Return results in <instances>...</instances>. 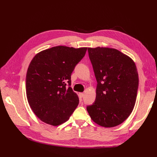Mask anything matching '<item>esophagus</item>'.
I'll use <instances>...</instances> for the list:
<instances>
[{"label":"esophagus","instance_id":"obj_1","mask_svg":"<svg viewBox=\"0 0 157 157\" xmlns=\"http://www.w3.org/2000/svg\"><path fill=\"white\" fill-rule=\"evenodd\" d=\"M84 93H82V92L79 93V97H80V98H83V97H84Z\"/></svg>","mask_w":157,"mask_h":157}]
</instances>
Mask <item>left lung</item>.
<instances>
[{
    "instance_id": "obj_1",
    "label": "left lung",
    "mask_w": 157,
    "mask_h": 157,
    "mask_svg": "<svg viewBox=\"0 0 157 157\" xmlns=\"http://www.w3.org/2000/svg\"><path fill=\"white\" fill-rule=\"evenodd\" d=\"M98 82L96 101L86 107L92 120L111 128L121 124L134 109L138 89L134 61L115 48H88Z\"/></svg>"
}]
</instances>
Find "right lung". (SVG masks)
Here are the masks:
<instances>
[{
  "label": "right lung",
  "instance_id": "right-lung-1",
  "mask_svg": "<svg viewBox=\"0 0 157 157\" xmlns=\"http://www.w3.org/2000/svg\"><path fill=\"white\" fill-rule=\"evenodd\" d=\"M86 50L58 46L40 52L31 60L26 75L27 98L42 122L60 125L78 106V97L70 87L71 76Z\"/></svg>",
  "mask_w": 157,
  "mask_h": 157
}]
</instances>
